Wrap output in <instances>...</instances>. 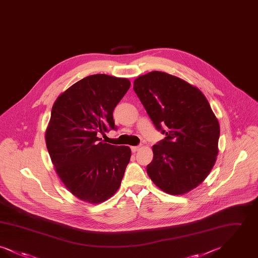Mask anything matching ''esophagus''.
Returning <instances> with one entry per match:
<instances>
[{"label": "esophagus", "instance_id": "obj_1", "mask_svg": "<svg viewBox=\"0 0 258 258\" xmlns=\"http://www.w3.org/2000/svg\"><path fill=\"white\" fill-rule=\"evenodd\" d=\"M139 149H140V146H133V147H132V152L135 153V152H137Z\"/></svg>", "mask_w": 258, "mask_h": 258}]
</instances>
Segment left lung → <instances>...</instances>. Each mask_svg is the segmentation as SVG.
<instances>
[{
  "mask_svg": "<svg viewBox=\"0 0 258 258\" xmlns=\"http://www.w3.org/2000/svg\"><path fill=\"white\" fill-rule=\"evenodd\" d=\"M134 90L158 131L147 165L151 180L164 192L184 195L201 184L218 156L220 124L197 87L161 72L137 77Z\"/></svg>",
  "mask_w": 258,
  "mask_h": 258,
  "instance_id": "8db88e82",
  "label": "left lung"
}]
</instances>
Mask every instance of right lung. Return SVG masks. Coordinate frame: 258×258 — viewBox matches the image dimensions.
Returning <instances> with one entry per match:
<instances>
[{"label": "right lung", "instance_id": "1", "mask_svg": "<svg viewBox=\"0 0 258 258\" xmlns=\"http://www.w3.org/2000/svg\"><path fill=\"white\" fill-rule=\"evenodd\" d=\"M131 87L126 78L94 74L74 83L55 100L45 133L55 170L67 188L91 204L119 189L132 151L103 143L98 134L116 130L113 111Z\"/></svg>", "mask_w": 258, "mask_h": 258}]
</instances>
